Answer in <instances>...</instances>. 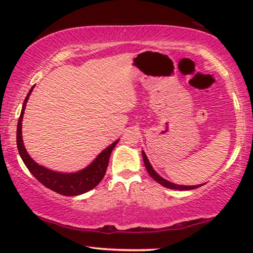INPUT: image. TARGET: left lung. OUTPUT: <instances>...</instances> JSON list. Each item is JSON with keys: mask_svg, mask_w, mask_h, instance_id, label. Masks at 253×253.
Listing matches in <instances>:
<instances>
[{"mask_svg": "<svg viewBox=\"0 0 253 253\" xmlns=\"http://www.w3.org/2000/svg\"><path fill=\"white\" fill-rule=\"evenodd\" d=\"M142 156H143V161H144V164H145V168H146L148 174L151 175L152 178L155 179L157 183H160L161 185L168 187V188H172V190H178V191H188V190H194V188H198L200 186H202V184H199V185H178V184H175L168 181V179L163 178L161 175H158L155 169H153V166L151 165V163H149L148 158L146 156V154H145L144 151H142Z\"/></svg>", "mask_w": 253, "mask_h": 253, "instance_id": "1", "label": "left lung"}]
</instances>
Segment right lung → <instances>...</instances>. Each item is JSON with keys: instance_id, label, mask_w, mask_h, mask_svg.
<instances>
[{"instance_id": "1", "label": "right lung", "mask_w": 253, "mask_h": 253, "mask_svg": "<svg viewBox=\"0 0 253 253\" xmlns=\"http://www.w3.org/2000/svg\"><path fill=\"white\" fill-rule=\"evenodd\" d=\"M34 85L30 89L28 96L25 97L23 102L22 110L18 122V128H16V145H18V151L23 163L27 166L34 177L38 181L43 184L45 187L50 188L59 194L66 196H76L84 194L85 192L92 190L93 187L97 186L100 181L104 178L106 174L107 166H108L110 154L113 149L116 146V144L119 142L117 139L108 147H106L95 160H93L87 168L84 169L78 170L75 173H62L55 172V170L49 169L44 166L39 165L38 163L34 162L31 156L29 155L27 149L24 147L23 139H22V119L25 110V106L29 100V97L31 95Z\"/></svg>"}]
</instances>
